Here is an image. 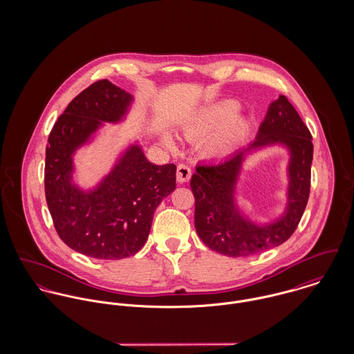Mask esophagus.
Masks as SVG:
<instances>
[{"mask_svg":"<svg viewBox=\"0 0 354 354\" xmlns=\"http://www.w3.org/2000/svg\"><path fill=\"white\" fill-rule=\"evenodd\" d=\"M191 174H192V170L188 165L185 163H180L177 166V181L178 183H187L189 178H191Z\"/></svg>","mask_w":354,"mask_h":354,"instance_id":"obj_1","label":"esophagus"}]
</instances>
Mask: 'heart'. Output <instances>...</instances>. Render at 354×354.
I'll return each instance as SVG.
<instances>
[{"label": "heart", "instance_id": "heart-1", "mask_svg": "<svg viewBox=\"0 0 354 354\" xmlns=\"http://www.w3.org/2000/svg\"><path fill=\"white\" fill-rule=\"evenodd\" d=\"M237 110V104L234 102H221L204 110L202 114L196 118V121L191 125L189 132L192 133H205L215 127L225 122L233 113ZM243 133V124L240 121H230L221 127L205 143L207 150L212 153H222L226 152L232 145L237 140V138ZM167 143L170 139L166 138Z\"/></svg>", "mask_w": 354, "mask_h": 354}]
</instances>
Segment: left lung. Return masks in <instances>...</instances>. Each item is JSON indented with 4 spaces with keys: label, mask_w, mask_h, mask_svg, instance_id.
<instances>
[{
    "label": "left lung",
    "mask_w": 354,
    "mask_h": 354,
    "mask_svg": "<svg viewBox=\"0 0 354 354\" xmlns=\"http://www.w3.org/2000/svg\"><path fill=\"white\" fill-rule=\"evenodd\" d=\"M279 142L291 151L290 191L286 214L272 224L259 227L245 220L234 204V191L243 155L254 148ZM312 136L303 118L281 95L272 102L247 149L214 163H201L191 178L195 196V227L212 251L232 257L252 256L283 244L297 229L310 189Z\"/></svg>",
    "instance_id": "left-lung-1"
}]
</instances>
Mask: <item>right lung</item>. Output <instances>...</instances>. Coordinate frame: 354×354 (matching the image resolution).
<instances>
[{"instance_id":"1","label":"right lung","mask_w":354,"mask_h":354,"mask_svg":"<svg viewBox=\"0 0 354 354\" xmlns=\"http://www.w3.org/2000/svg\"><path fill=\"white\" fill-rule=\"evenodd\" d=\"M132 95L109 80L82 91L58 117L49 135L45 194L54 227L73 251L117 260L139 252L163 198L176 188V165H153L136 145L120 158L95 189L72 184V155L104 122H118Z\"/></svg>"}]
</instances>
